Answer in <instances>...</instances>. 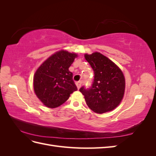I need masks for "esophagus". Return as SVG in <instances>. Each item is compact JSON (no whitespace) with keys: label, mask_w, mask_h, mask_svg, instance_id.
<instances>
[{"label":"esophagus","mask_w":156,"mask_h":156,"mask_svg":"<svg viewBox=\"0 0 156 156\" xmlns=\"http://www.w3.org/2000/svg\"><path fill=\"white\" fill-rule=\"evenodd\" d=\"M81 84H82V81H77V82L76 83V85H77V87L78 89H79L80 88H81Z\"/></svg>","instance_id":"1"}]
</instances>
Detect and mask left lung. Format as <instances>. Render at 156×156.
<instances>
[{
	"label": "left lung",
	"instance_id": "left-lung-1",
	"mask_svg": "<svg viewBox=\"0 0 156 156\" xmlns=\"http://www.w3.org/2000/svg\"><path fill=\"white\" fill-rule=\"evenodd\" d=\"M84 58L91 66L94 79L90 88L79 89L88 107L98 114L112 111L124 97L125 78L122 70L100 53L85 54Z\"/></svg>",
	"mask_w": 156,
	"mask_h": 156
}]
</instances>
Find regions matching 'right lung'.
I'll return each mask as SVG.
<instances>
[{
  "instance_id": "obj_1",
  "label": "right lung",
  "mask_w": 156,
  "mask_h": 156,
  "mask_svg": "<svg viewBox=\"0 0 156 156\" xmlns=\"http://www.w3.org/2000/svg\"><path fill=\"white\" fill-rule=\"evenodd\" d=\"M77 55L61 50L51 55L37 68L34 75V90L43 104L59 107L77 90L69 68Z\"/></svg>"
}]
</instances>
